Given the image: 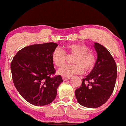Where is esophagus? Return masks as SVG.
<instances>
[{"instance_id":"34e87169","label":"esophagus","mask_w":126,"mask_h":126,"mask_svg":"<svg viewBox=\"0 0 126 126\" xmlns=\"http://www.w3.org/2000/svg\"><path fill=\"white\" fill-rule=\"evenodd\" d=\"M70 78L71 77H64V76L63 77V80H68V79H70Z\"/></svg>"}]
</instances>
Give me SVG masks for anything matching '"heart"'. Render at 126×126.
<instances>
[{"label": "heart", "mask_w": 126, "mask_h": 126, "mask_svg": "<svg viewBox=\"0 0 126 126\" xmlns=\"http://www.w3.org/2000/svg\"><path fill=\"white\" fill-rule=\"evenodd\" d=\"M74 55L73 65H66L58 71V73L64 77H71L74 74H80L93 69L96 63V58L90 48L82 44H71L66 46L65 51L56 48L52 53V60L57 67L63 66L65 63L66 53Z\"/></svg>", "instance_id": "b5f03b06"}]
</instances>
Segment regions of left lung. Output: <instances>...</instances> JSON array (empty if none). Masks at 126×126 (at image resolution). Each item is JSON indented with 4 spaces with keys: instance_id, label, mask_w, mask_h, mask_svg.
<instances>
[{
    "instance_id": "obj_1",
    "label": "left lung",
    "mask_w": 126,
    "mask_h": 126,
    "mask_svg": "<svg viewBox=\"0 0 126 126\" xmlns=\"http://www.w3.org/2000/svg\"><path fill=\"white\" fill-rule=\"evenodd\" d=\"M94 47L97 53L95 65L75 91L78 103L90 108H98L107 102L117 78L116 64L109 51L97 42Z\"/></svg>"
}]
</instances>
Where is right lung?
Listing matches in <instances>:
<instances>
[{"label":"right lung","instance_id":"add662e5","mask_svg":"<svg viewBox=\"0 0 126 126\" xmlns=\"http://www.w3.org/2000/svg\"><path fill=\"white\" fill-rule=\"evenodd\" d=\"M58 44L53 42L34 44L18 51L11 63L12 78L21 97L31 104L47 105L56 98L63 82L60 75L52 78L55 69L52 53Z\"/></svg>","mask_w":126,"mask_h":126}]
</instances>
